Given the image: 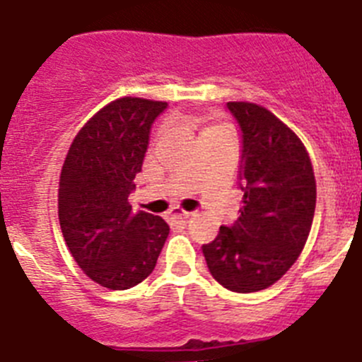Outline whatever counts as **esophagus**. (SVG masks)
Returning a JSON list of instances; mask_svg holds the SVG:
<instances>
[{
    "instance_id": "obj_1",
    "label": "esophagus",
    "mask_w": 362,
    "mask_h": 362,
    "mask_svg": "<svg viewBox=\"0 0 362 362\" xmlns=\"http://www.w3.org/2000/svg\"><path fill=\"white\" fill-rule=\"evenodd\" d=\"M171 218H175V220H187L189 216H191V213H187V211H182V209H171Z\"/></svg>"
}]
</instances>
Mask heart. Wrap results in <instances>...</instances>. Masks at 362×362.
Masks as SVG:
<instances>
[{"instance_id":"b5f03b06","label":"heart","mask_w":362,"mask_h":362,"mask_svg":"<svg viewBox=\"0 0 362 362\" xmlns=\"http://www.w3.org/2000/svg\"><path fill=\"white\" fill-rule=\"evenodd\" d=\"M213 129H220V128H213ZM213 129H209V132H213Z\"/></svg>"}]
</instances>
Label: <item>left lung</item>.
<instances>
[{"mask_svg": "<svg viewBox=\"0 0 362 362\" xmlns=\"http://www.w3.org/2000/svg\"><path fill=\"white\" fill-rule=\"evenodd\" d=\"M242 129L243 207L233 226L202 245L221 286L247 294L274 285L307 243L315 211L310 157L298 135L254 103H227Z\"/></svg>", "mask_w": 362, "mask_h": 362, "instance_id": "8db88e82", "label": "left lung"}]
</instances>
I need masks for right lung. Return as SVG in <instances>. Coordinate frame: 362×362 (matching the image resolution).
<instances>
[{
    "label": "right lung",
    "instance_id": "obj_1",
    "mask_svg": "<svg viewBox=\"0 0 362 362\" xmlns=\"http://www.w3.org/2000/svg\"><path fill=\"white\" fill-rule=\"evenodd\" d=\"M165 108L168 103L141 97L106 104L77 133L61 169L64 242L84 274L110 291L144 281L169 234L160 216L133 213L128 202L153 122Z\"/></svg>",
    "mask_w": 362,
    "mask_h": 362
}]
</instances>
